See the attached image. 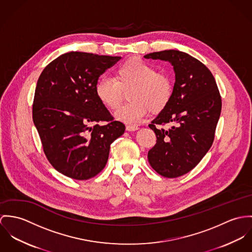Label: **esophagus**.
Masks as SVG:
<instances>
[{
    "label": "esophagus",
    "instance_id": "esophagus-1",
    "mask_svg": "<svg viewBox=\"0 0 252 252\" xmlns=\"http://www.w3.org/2000/svg\"><path fill=\"white\" fill-rule=\"evenodd\" d=\"M126 129L127 131H135V130H138L139 127H138L137 126H126Z\"/></svg>",
    "mask_w": 252,
    "mask_h": 252
}]
</instances>
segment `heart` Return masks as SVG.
Segmentation results:
<instances>
[{"label": "heart", "mask_w": 252, "mask_h": 252, "mask_svg": "<svg viewBox=\"0 0 252 252\" xmlns=\"http://www.w3.org/2000/svg\"><path fill=\"white\" fill-rule=\"evenodd\" d=\"M127 93L128 103L115 113V118L126 124H137L148 111L158 114L167 107L173 94L172 80L167 74L140 60L130 59L122 63L114 79L100 78L94 87L98 100L107 109L115 110L123 99V91Z\"/></svg>", "instance_id": "heart-1"}]
</instances>
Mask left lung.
I'll list each match as a JSON object with an SVG mask.
<instances>
[{
    "mask_svg": "<svg viewBox=\"0 0 252 252\" xmlns=\"http://www.w3.org/2000/svg\"><path fill=\"white\" fill-rule=\"evenodd\" d=\"M144 58L169 62L175 72L172 98L149 125L157 144L149 151L148 159L159 175L177 178L195 167L212 147L221 97L212 72L195 58L178 50ZM166 123L171 125L168 130L155 127Z\"/></svg>",
    "mask_w": 252,
    "mask_h": 252,
    "instance_id": "8db88e82",
    "label": "left lung"
}]
</instances>
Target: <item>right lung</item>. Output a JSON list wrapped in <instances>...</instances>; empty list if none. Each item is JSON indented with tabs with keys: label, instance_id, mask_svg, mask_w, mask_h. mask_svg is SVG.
I'll return each instance as SVG.
<instances>
[{
	"label": "right lung",
	"instance_id": "1",
	"mask_svg": "<svg viewBox=\"0 0 252 252\" xmlns=\"http://www.w3.org/2000/svg\"><path fill=\"white\" fill-rule=\"evenodd\" d=\"M120 59L67 52L37 80L32 121L47 159L66 177L82 181L96 176L107 163L110 145L125 132V125L113 121L94 92L98 77Z\"/></svg>",
	"mask_w": 252,
	"mask_h": 252
}]
</instances>
